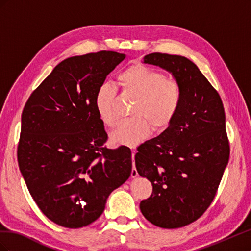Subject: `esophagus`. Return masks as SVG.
Instances as JSON below:
<instances>
[{"mask_svg":"<svg viewBox=\"0 0 251 251\" xmlns=\"http://www.w3.org/2000/svg\"><path fill=\"white\" fill-rule=\"evenodd\" d=\"M135 150L133 151V153H132V160H133V169H132V172H131V176L133 177V178H136L138 176V173H137V170H136V168H135Z\"/></svg>","mask_w":251,"mask_h":251,"instance_id":"obj_1","label":"esophagus"}]
</instances>
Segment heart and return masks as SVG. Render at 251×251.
Segmentation results:
<instances>
[{
  "mask_svg": "<svg viewBox=\"0 0 251 251\" xmlns=\"http://www.w3.org/2000/svg\"><path fill=\"white\" fill-rule=\"evenodd\" d=\"M118 86L125 96L134 97L130 114L132 118L120 121L111 135L114 144L135 148L155 130L168 127L181 107L182 88L180 83L153 68L132 65L117 76ZM117 90L109 82L97 88L94 105L98 118L105 126L116 123L115 101Z\"/></svg>",
  "mask_w": 251,
  "mask_h": 251,
  "instance_id": "1",
  "label": "heart"
}]
</instances>
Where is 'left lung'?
<instances>
[{
  "label": "left lung",
  "instance_id": "left-lung-1",
  "mask_svg": "<svg viewBox=\"0 0 251 251\" xmlns=\"http://www.w3.org/2000/svg\"><path fill=\"white\" fill-rule=\"evenodd\" d=\"M143 63L173 74L182 88V102L166 130L137 149L136 169L153 185L140 210L151 224L179 228L208 208L228 163L224 107L216 89L188 58L156 52L144 56Z\"/></svg>",
  "mask_w": 251,
  "mask_h": 251
}]
</instances>
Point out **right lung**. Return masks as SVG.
Wrapping results in <instances>:
<instances>
[{"mask_svg":"<svg viewBox=\"0 0 251 251\" xmlns=\"http://www.w3.org/2000/svg\"><path fill=\"white\" fill-rule=\"evenodd\" d=\"M125 58L114 51L66 58L23 110L22 176L43 214L67 228L94 222L109 195L131 176V150L104 147L108 135L94 105L97 88Z\"/></svg>","mask_w":251,"mask_h":251,"instance_id":"add662e5","label":"right lung"}]
</instances>
